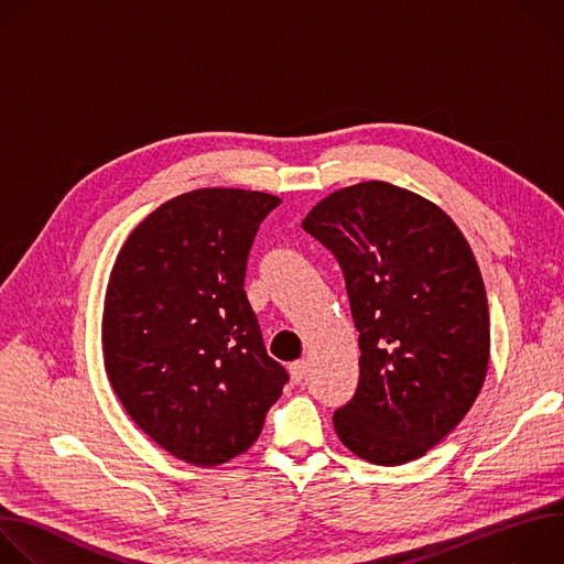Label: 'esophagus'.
<instances>
[{
  "mask_svg": "<svg viewBox=\"0 0 564 564\" xmlns=\"http://www.w3.org/2000/svg\"><path fill=\"white\" fill-rule=\"evenodd\" d=\"M290 375H292V379H294V383H301L303 379H305V375H307V361H294V364H290Z\"/></svg>",
  "mask_w": 564,
  "mask_h": 564,
  "instance_id": "1",
  "label": "esophagus"
}]
</instances>
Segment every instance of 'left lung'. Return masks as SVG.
<instances>
[{"instance_id":"obj_1","label":"left lung","mask_w":564,"mask_h":564,"mask_svg":"<svg viewBox=\"0 0 564 564\" xmlns=\"http://www.w3.org/2000/svg\"><path fill=\"white\" fill-rule=\"evenodd\" d=\"M301 225L337 257L359 330L339 440L379 466L426 455L487 377L489 303L470 246L442 207L383 181L333 192Z\"/></svg>"}]
</instances>
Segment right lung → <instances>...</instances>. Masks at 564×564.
I'll use <instances>...</instances> for the list:
<instances>
[{
    "instance_id": "obj_1",
    "label": "right lung",
    "mask_w": 564,
    "mask_h": 564,
    "mask_svg": "<svg viewBox=\"0 0 564 564\" xmlns=\"http://www.w3.org/2000/svg\"><path fill=\"white\" fill-rule=\"evenodd\" d=\"M276 205L279 196L234 187L181 194L133 227L109 276L107 377L129 417L194 466L246 453L288 381L243 288L254 236Z\"/></svg>"
}]
</instances>
